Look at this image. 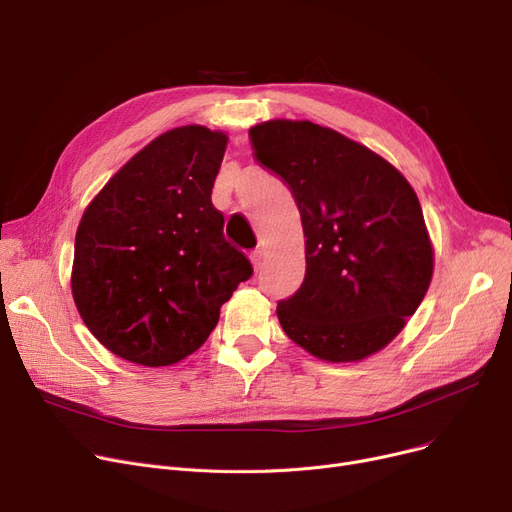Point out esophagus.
<instances>
[{
  "instance_id": "esophagus-1",
  "label": "esophagus",
  "mask_w": 512,
  "mask_h": 512,
  "mask_svg": "<svg viewBox=\"0 0 512 512\" xmlns=\"http://www.w3.org/2000/svg\"><path fill=\"white\" fill-rule=\"evenodd\" d=\"M251 263H253V267H255V272H257V270H261L263 263H265V253H263L261 249L253 251V255H251Z\"/></svg>"
}]
</instances>
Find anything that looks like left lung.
I'll use <instances>...</instances> for the list:
<instances>
[{
	"label": "left lung",
	"mask_w": 512,
	"mask_h": 512,
	"mask_svg": "<svg viewBox=\"0 0 512 512\" xmlns=\"http://www.w3.org/2000/svg\"><path fill=\"white\" fill-rule=\"evenodd\" d=\"M249 134L255 157L290 186L305 232V280L278 303L282 330L328 363L380 353L434 276L413 186L388 159L328 126L267 120Z\"/></svg>",
	"instance_id": "left-lung-1"
}]
</instances>
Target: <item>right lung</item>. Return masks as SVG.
<instances>
[{
    "label": "right lung",
    "mask_w": 512,
    "mask_h": 512,
    "mask_svg": "<svg viewBox=\"0 0 512 512\" xmlns=\"http://www.w3.org/2000/svg\"><path fill=\"white\" fill-rule=\"evenodd\" d=\"M228 134L186 124L159 134L107 180L80 218L72 299L91 334L145 367L207 340L253 267L211 203Z\"/></svg>",
    "instance_id": "add662e5"
}]
</instances>
